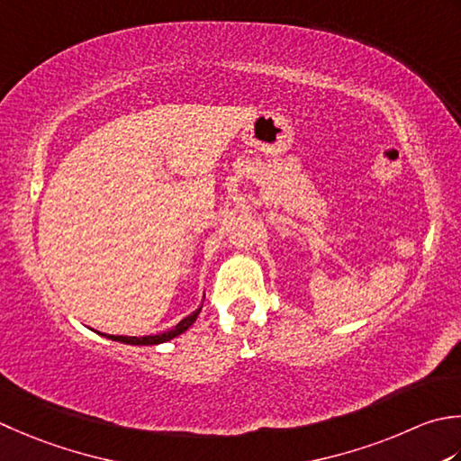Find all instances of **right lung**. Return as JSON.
I'll return each mask as SVG.
<instances>
[{
  "instance_id": "1",
  "label": "right lung",
  "mask_w": 461,
  "mask_h": 461,
  "mask_svg": "<svg viewBox=\"0 0 461 461\" xmlns=\"http://www.w3.org/2000/svg\"><path fill=\"white\" fill-rule=\"evenodd\" d=\"M202 308H203V300L200 303V308L194 310L189 315H185V318L179 323H176L174 328L167 330V331H161V333H153V336H140L138 338V336H112V333H102V331H97V333H99V336L107 338V339L120 341V344H128V346H159V344H166V341L174 339L177 336H182L184 331L192 328L194 321L197 320V315H200Z\"/></svg>"
}]
</instances>
